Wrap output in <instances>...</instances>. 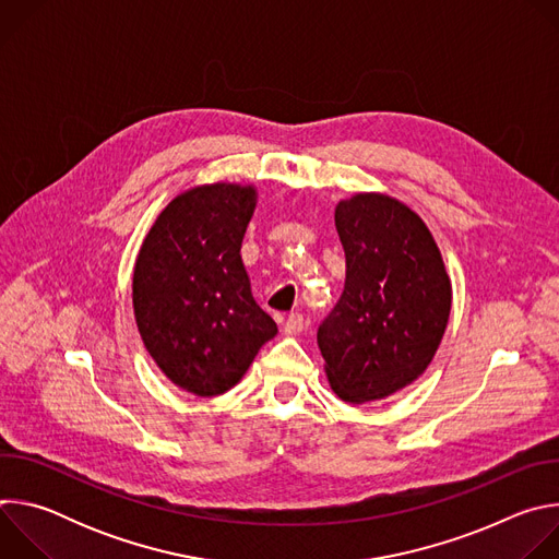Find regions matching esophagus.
<instances>
[{"label": "esophagus", "mask_w": 559, "mask_h": 559, "mask_svg": "<svg viewBox=\"0 0 559 559\" xmlns=\"http://www.w3.org/2000/svg\"><path fill=\"white\" fill-rule=\"evenodd\" d=\"M285 334L287 336H296V334H300L302 330H305V318H302V313H289L287 316V321H285Z\"/></svg>", "instance_id": "obj_1"}]
</instances>
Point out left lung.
Wrapping results in <instances>:
<instances>
[{"instance_id":"obj_1","label":"left lung","mask_w":559,"mask_h":559,"mask_svg":"<svg viewBox=\"0 0 559 559\" xmlns=\"http://www.w3.org/2000/svg\"><path fill=\"white\" fill-rule=\"evenodd\" d=\"M334 218L347 276L316 338L336 395L362 405L425 373L449 323L451 281L429 227L397 199L354 194Z\"/></svg>"}]
</instances>
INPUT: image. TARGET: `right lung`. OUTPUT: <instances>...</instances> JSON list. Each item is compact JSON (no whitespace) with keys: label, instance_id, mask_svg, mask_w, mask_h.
I'll return each instance as SVG.
<instances>
[{"label":"right lung","instance_id":"obj_1","mask_svg":"<svg viewBox=\"0 0 559 559\" xmlns=\"http://www.w3.org/2000/svg\"><path fill=\"white\" fill-rule=\"evenodd\" d=\"M254 207V186L186 190L156 216L134 263L141 341L156 367L194 395L231 389L278 332L241 259Z\"/></svg>","mask_w":559,"mask_h":559}]
</instances>
